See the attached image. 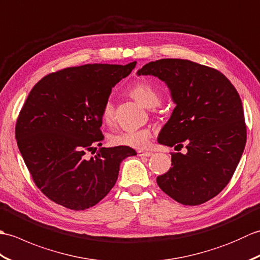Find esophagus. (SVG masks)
I'll list each match as a JSON object with an SVG mask.
<instances>
[{"mask_svg": "<svg viewBox=\"0 0 260 260\" xmlns=\"http://www.w3.org/2000/svg\"><path fill=\"white\" fill-rule=\"evenodd\" d=\"M152 152H145V151H137V155L139 156H146V157H148V156H151L152 155Z\"/></svg>", "mask_w": 260, "mask_h": 260, "instance_id": "esophagus-1", "label": "esophagus"}]
</instances>
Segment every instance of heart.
<instances>
[{
  "label": "heart",
  "mask_w": 260,
  "mask_h": 260,
  "mask_svg": "<svg viewBox=\"0 0 260 260\" xmlns=\"http://www.w3.org/2000/svg\"><path fill=\"white\" fill-rule=\"evenodd\" d=\"M129 93L137 102L146 107H154L159 104L161 95L158 90L148 81H140L131 87ZM114 105L107 99L102 108V117L105 123L110 124L114 120ZM152 132L147 127L140 129L121 131L112 136L110 142L117 146H128L133 148H144L151 142Z\"/></svg>",
  "instance_id": "heart-1"
}]
</instances>
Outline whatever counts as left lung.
I'll list each match as a JSON object with an SVG mask.
<instances>
[{"instance_id":"8db88e82","label":"left lung","mask_w":260,"mask_h":260,"mask_svg":"<svg viewBox=\"0 0 260 260\" xmlns=\"http://www.w3.org/2000/svg\"><path fill=\"white\" fill-rule=\"evenodd\" d=\"M139 75L168 85L176 106L158 135V143L185 145L172 153V168L157 184L176 202L199 206L221 192L233 178L247 141L241 99L219 70L183 59H159Z\"/></svg>"}]
</instances>
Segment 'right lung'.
<instances>
[{
  "mask_svg": "<svg viewBox=\"0 0 260 260\" xmlns=\"http://www.w3.org/2000/svg\"><path fill=\"white\" fill-rule=\"evenodd\" d=\"M128 64H85L51 73L37 82L20 110L15 137L32 180L51 201L71 210L93 207L118 178L128 146L101 147L102 108Z\"/></svg>",
  "mask_w": 260,
  "mask_h": 260,
  "instance_id": "right-lung-1",
  "label": "right lung"
}]
</instances>
